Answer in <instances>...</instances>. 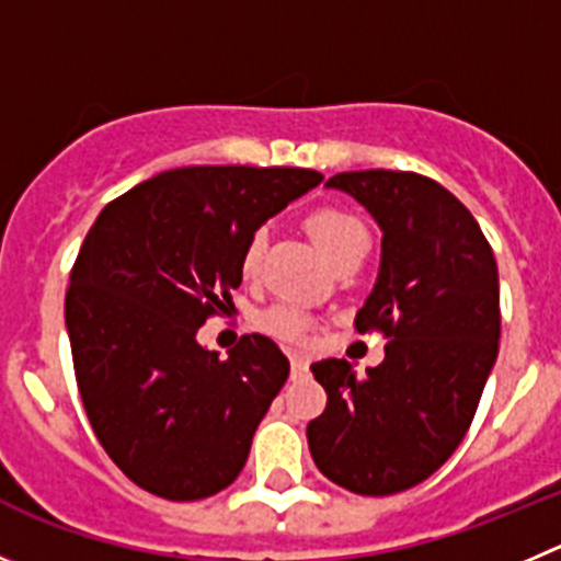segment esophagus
<instances>
[{
	"label": "esophagus",
	"instance_id": "esophagus-1",
	"mask_svg": "<svg viewBox=\"0 0 561 561\" xmlns=\"http://www.w3.org/2000/svg\"><path fill=\"white\" fill-rule=\"evenodd\" d=\"M291 380H302L308 375V357L300 355V352H291Z\"/></svg>",
	"mask_w": 561,
	"mask_h": 561
}]
</instances>
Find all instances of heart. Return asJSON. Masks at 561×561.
<instances>
[{
  "instance_id": "b5f03b06",
  "label": "heart",
  "mask_w": 561,
  "mask_h": 561,
  "mask_svg": "<svg viewBox=\"0 0 561 561\" xmlns=\"http://www.w3.org/2000/svg\"><path fill=\"white\" fill-rule=\"evenodd\" d=\"M306 228L313 237V242L324 250V255L333 264H339L350 253H357V250H369V231H366V226L352 211L341 209V206H319V209H313L306 217ZM261 253H264V231H255L250 233V239L242 248L244 275H253L259 270ZM259 328L280 341L302 344V341L311 339L313 322L300 306L280 302V306H272L261 313Z\"/></svg>"
}]
</instances>
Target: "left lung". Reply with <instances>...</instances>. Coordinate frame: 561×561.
<instances>
[{
  "mask_svg": "<svg viewBox=\"0 0 561 561\" xmlns=\"http://www.w3.org/2000/svg\"><path fill=\"white\" fill-rule=\"evenodd\" d=\"M328 186L380 226V275L355 328L391 341L364 377L339 357L311 366L328 408L308 424V449L352 493H402L444 466L471 426L499 355V266L471 211L426 175L355 170Z\"/></svg>",
  "mask_w": 561,
  "mask_h": 561,
  "instance_id": "obj_1",
  "label": "left lung"
}]
</instances>
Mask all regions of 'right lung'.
Segmentation results:
<instances>
[{"label":"right lung","mask_w":561,"mask_h":561,"mask_svg":"<svg viewBox=\"0 0 561 561\" xmlns=\"http://www.w3.org/2000/svg\"><path fill=\"white\" fill-rule=\"evenodd\" d=\"M322 173L195 164L142 181L101 209L66 295L84 413L148 493L197 501L239 477L289 357L250 333L222 360L197 328L233 308L242 248Z\"/></svg>","instance_id":"right-lung-1"}]
</instances>
